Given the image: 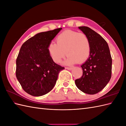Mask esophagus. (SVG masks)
I'll use <instances>...</instances> for the list:
<instances>
[{"mask_svg": "<svg viewBox=\"0 0 126 126\" xmlns=\"http://www.w3.org/2000/svg\"><path fill=\"white\" fill-rule=\"evenodd\" d=\"M65 69H68L69 70H71L73 69V68H72V67H66Z\"/></svg>", "mask_w": 126, "mask_h": 126, "instance_id": "1", "label": "esophagus"}]
</instances>
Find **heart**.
<instances>
[{"label":"heart","instance_id":"b5f03b06","mask_svg":"<svg viewBox=\"0 0 126 126\" xmlns=\"http://www.w3.org/2000/svg\"><path fill=\"white\" fill-rule=\"evenodd\" d=\"M56 41V43L50 42L48 46L49 54L55 63H61L66 54L67 64L83 63L90 56V40L84 33L66 30L58 35Z\"/></svg>","mask_w":126,"mask_h":126}]
</instances>
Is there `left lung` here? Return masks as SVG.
Wrapping results in <instances>:
<instances>
[{"label":"left lung","instance_id":"left-lung-1","mask_svg":"<svg viewBox=\"0 0 126 126\" xmlns=\"http://www.w3.org/2000/svg\"><path fill=\"white\" fill-rule=\"evenodd\" d=\"M79 29L86 34L91 42L88 59L81 65L83 75L75 80L77 87L84 93L94 94L109 82L112 75V60L109 45L100 35L85 26Z\"/></svg>","mask_w":126,"mask_h":126}]
</instances>
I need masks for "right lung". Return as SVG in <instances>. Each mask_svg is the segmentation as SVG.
<instances>
[{"instance_id":"1","label":"right lung","mask_w":126,"mask_h":126,"mask_svg":"<svg viewBox=\"0 0 126 126\" xmlns=\"http://www.w3.org/2000/svg\"><path fill=\"white\" fill-rule=\"evenodd\" d=\"M62 28L38 33L22 45L16 60V77L23 90L39 96L53 89L64 67L55 63L48 46Z\"/></svg>"}]
</instances>
